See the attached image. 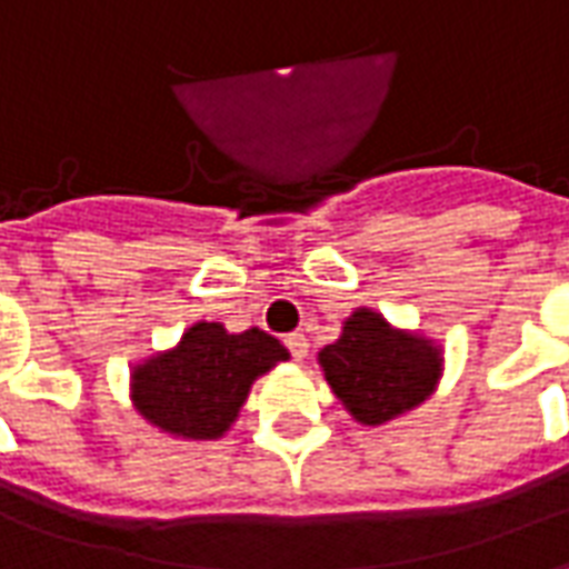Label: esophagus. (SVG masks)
<instances>
[{"instance_id": "obj_1", "label": "esophagus", "mask_w": 569, "mask_h": 569, "mask_svg": "<svg viewBox=\"0 0 569 569\" xmlns=\"http://www.w3.org/2000/svg\"><path fill=\"white\" fill-rule=\"evenodd\" d=\"M286 347H289V353H292V359H298V362L308 357V350H310L308 338H305V335H301V332L286 335Z\"/></svg>"}]
</instances>
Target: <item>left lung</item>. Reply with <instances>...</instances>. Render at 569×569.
Masks as SVG:
<instances>
[{
    "label": "left lung",
    "instance_id": "obj_1",
    "mask_svg": "<svg viewBox=\"0 0 569 569\" xmlns=\"http://www.w3.org/2000/svg\"><path fill=\"white\" fill-rule=\"evenodd\" d=\"M320 366L353 420L381 427L429 399L441 378V347L359 308L341 326V338L322 347Z\"/></svg>",
    "mask_w": 569,
    "mask_h": 569
}]
</instances>
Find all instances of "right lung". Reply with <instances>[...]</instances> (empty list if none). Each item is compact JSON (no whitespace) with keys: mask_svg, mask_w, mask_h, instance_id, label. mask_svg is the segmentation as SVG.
<instances>
[{"mask_svg":"<svg viewBox=\"0 0 569 569\" xmlns=\"http://www.w3.org/2000/svg\"><path fill=\"white\" fill-rule=\"evenodd\" d=\"M283 359L289 350L261 329L231 335L222 322H194L179 345L133 369L130 399L167 436L222 439L247 402L252 381Z\"/></svg>","mask_w":569,"mask_h":569,"instance_id":"add662e5","label":"right lung"}]
</instances>
